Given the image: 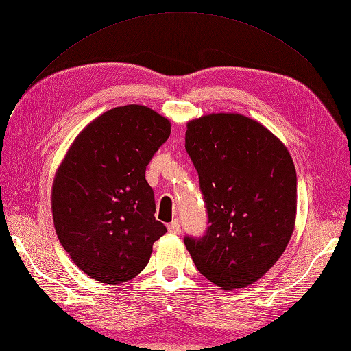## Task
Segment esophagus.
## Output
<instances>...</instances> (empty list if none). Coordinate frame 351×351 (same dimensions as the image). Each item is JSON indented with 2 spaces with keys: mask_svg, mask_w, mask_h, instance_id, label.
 I'll use <instances>...</instances> for the list:
<instances>
[{
  "mask_svg": "<svg viewBox=\"0 0 351 351\" xmlns=\"http://www.w3.org/2000/svg\"><path fill=\"white\" fill-rule=\"evenodd\" d=\"M168 232H170V233H174V234L181 233V224H180L178 219H174L170 224H168Z\"/></svg>",
  "mask_w": 351,
  "mask_h": 351,
  "instance_id": "obj_1",
  "label": "esophagus"
}]
</instances>
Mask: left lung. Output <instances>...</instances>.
<instances>
[{
    "mask_svg": "<svg viewBox=\"0 0 351 351\" xmlns=\"http://www.w3.org/2000/svg\"><path fill=\"white\" fill-rule=\"evenodd\" d=\"M207 230L186 236L199 272L224 291L247 287L284 254L297 215V173L287 147L259 122L212 114L187 123Z\"/></svg>",
    "mask_w": 351,
    "mask_h": 351,
    "instance_id": "obj_1",
    "label": "left lung"
}]
</instances>
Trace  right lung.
I'll list each match as a JSON object with an SVG mask.
<instances>
[{
    "mask_svg": "<svg viewBox=\"0 0 351 351\" xmlns=\"http://www.w3.org/2000/svg\"><path fill=\"white\" fill-rule=\"evenodd\" d=\"M170 132V121L147 106L114 108L77 135L56 173V233L77 268L96 281H130L167 232L154 217L145 170Z\"/></svg>",
    "mask_w": 351,
    "mask_h": 351,
    "instance_id": "right-lung-1",
    "label": "right lung"
}]
</instances>
